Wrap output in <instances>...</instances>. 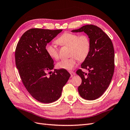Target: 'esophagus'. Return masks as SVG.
<instances>
[{
  "mask_svg": "<svg viewBox=\"0 0 130 130\" xmlns=\"http://www.w3.org/2000/svg\"><path fill=\"white\" fill-rule=\"evenodd\" d=\"M69 73L70 74V75H71V76L72 77L74 75H75V72H73V71H69Z\"/></svg>",
  "mask_w": 130,
  "mask_h": 130,
  "instance_id": "34e87169",
  "label": "esophagus"
}]
</instances>
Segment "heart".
Listing matches in <instances>:
<instances>
[{
  "label": "heart",
  "instance_id": "obj_1",
  "mask_svg": "<svg viewBox=\"0 0 130 130\" xmlns=\"http://www.w3.org/2000/svg\"><path fill=\"white\" fill-rule=\"evenodd\" d=\"M56 42L61 46L69 47V58L63 60L57 64L59 69L70 70L75 67L77 59L79 61L85 60L87 57L90 48L89 38L86 35L78 36L77 34L66 32L59 37ZM45 50L49 57L54 60L59 58L57 47L52 43L45 45Z\"/></svg>",
  "mask_w": 130,
  "mask_h": 130
}]
</instances>
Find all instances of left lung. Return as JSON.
Segmentation results:
<instances>
[{"label":"left lung","mask_w":130,"mask_h":130,"mask_svg":"<svg viewBox=\"0 0 130 130\" xmlns=\"http://www.w3.org/2000/svg\"><path fill=\"white\" fill-rule=\"evenodd\" d=\"M72 31H84L89 38V53L81 64V68L88 69L89 73H85L81 69L76 71L82 79L78 91L85 99L95 100L108 87L115 71V50L112 42L100 27L94 25H84Z\"/></svg>","instance_id":"1"}]
</instances>
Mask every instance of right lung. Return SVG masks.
<instances>
[{
  "label": "right lung",
  "instance_id": "1",
  "mask_svg": "<svg viewBox=\"0 0 130 130\" xmlns=\"http://www.w3.org/2000/svg\"><path fill=\"white\" fill-rule=\"evenodd\" d=\"M62 30L31 29L21 37L15 50V65L22 81L35 99L51 103L60 98L70 74L64 69H55L54 61L45 50V45Z\"/></svg>",
  "mask_w": 130,
  "mask_h": 130
}]
</instances>
